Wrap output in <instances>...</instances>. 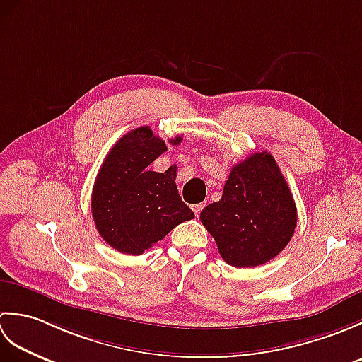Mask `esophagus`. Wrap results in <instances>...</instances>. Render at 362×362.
Segmentation results:
<instances>
[{
	"label": "esophagus",
	"instance_id": "1",
	"mask_svg": "<svg viewBox=\"0 0 362 362\" xmlns=\"http://www.w3.org/2000/svg\"><path fill=\"white\" fill-rule=\"evenodd\" d=\"M204 206H205V202H202V204H196V205H193V211H194V214L196 216L199 218V214H201V211L204 210Z\"/></svg>",
	"mask_w": 362,
	"mask_h": 362
}]
</instances>
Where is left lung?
<instances>
[{"label":"left lung","instance_id":"8db88e82","mask_svg":"<svg viewBox=\"0 0 362 362\" xmlns=\"http://www.w3.org/2000/svg\"><path fill=\"white\" fill-rule=\"evenodd\" d=\"M226 263L255 267L286 247L297 209L286 180L269 152H253L230 171L221 201L201 213Z\"/></svg>","mask_w":362,"mask_h":362}]
</instances>
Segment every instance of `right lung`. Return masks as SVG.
<instances>
[{
  "instance_id": "1",
  "label": "right lung",
  "mask_w": 362,
  "mask_h": 362,
  "mask_svg": "<svg viewBox=\"0 0 362 362\" xmlns=\"http://www.w3.org/2000/svg\"><path fill=\"white\" fill-rule=\"evenodd\" d=\"M180 141L182 136L169 140ZM165 151L166 143L143 126L130 130L107 153L91 193V214L99 235L115 250L141 255L175 226L194 218L177 191V168L149 171Z\"/></svg>"
}]
</instances>
